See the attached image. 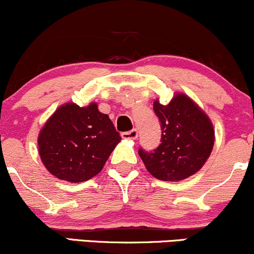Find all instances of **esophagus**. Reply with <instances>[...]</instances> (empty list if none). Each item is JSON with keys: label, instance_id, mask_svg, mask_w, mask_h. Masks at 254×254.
I'll return each instance as SVG.
<instances>
[{"label": "esophagus", "instance_id": "1", "mask_svg": "<svg viewBox=\"0 0 254 254\" xmlns=\"http://www.w3.org/2000/svg\"><path fill=\"white\" fill-rule=\"evenodd\" d=\"M122 139L125 140H135L138 138V130L136 129H132L129 132H124L121 134Z\"/></svg>", "mask_w": 254, "mask_h": 254}]
</instances>
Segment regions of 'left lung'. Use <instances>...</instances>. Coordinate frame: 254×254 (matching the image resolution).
<instances>
[{
    "mask_svg": "<svg viewBox=\"0 0 254 254\" xmlns=\"http://www.w3.org/2000/svg\"><path fill=\"white\" fill-rule=\"evenodd\" d=\"M162 144L153 152L140 148L146 169L157 180L178 182L202 169L213 151L215 130L209 116L188 95L177 92L168 104L156 100Z\"/></svg>",
    "mask_w": 254,
    "mask_h": 254,
    "instance_id": "1",
    "label": "left lung"
}]
</instances>
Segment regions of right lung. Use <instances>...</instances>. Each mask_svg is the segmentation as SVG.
<instances>
[{
  "mask_svg": "<svg viewBox=\"0 0 254 254\" xmlns=\"http://www.w3.org/2000/svg\"><path fill=\"white\" fill-rule=\"evenodd\" d=\"M121 136L97 103H65L45 122L38 136L45 168L62 181L80 183L95 177Z\"/></svg>",
  "mask_w": 254,
  "mask_h": 254,
  "instance_id": "1",
  "label": "right lung"
}]
</instances>
